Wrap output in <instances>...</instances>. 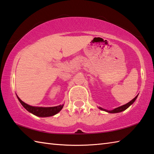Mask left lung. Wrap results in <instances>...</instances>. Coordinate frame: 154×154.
<instances>
[{"label": "left lung", "instance_id": "left-lung-1", "mask_svg": "<svg viewBox=\"0 0 154 154\" xmlns=\"http://www.w3.org/2000/svg\"><path fill=\"white\" fill-rule=\"evenodd\" d=\"M138 95L135 97V98H133L132 100H131L129 102H128L127 104H126L125 105H122L121 106H119V107L114 108V109H113V110H106V109H104V108H102L101 107H98V108L100 109V110H104V111L107 112H108V113H119V112H121L125 110L126 109H127L131 105H132L133 103L135 102V101L136 99H137V96H138Z\"/></svg>", "mask_w": 154, "mask_h": 154}]
</instances>
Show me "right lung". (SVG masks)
<instances>
[{
    "mask_svg": "<svg viewBox=\"0 0 154 154\" xmlns=\"http://www.w3.org/2000/svg\"><path fill=\"white\" fill-rule=\"evenodd\" d=\"M19 100V102L21 103V105L29 112L34 115L39 117H49L52 116L57 114V113L62 110L63 108V105H59L57 106H53V107H40V106H32L26 103L23 102L19 97L17 96Z\"/></svg>",
    "mask_w": 154,
    "mask_h": 154,
    "instance_id": "1",
    "label": "right lung"
}]
</instances>
